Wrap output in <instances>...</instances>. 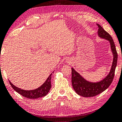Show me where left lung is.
<instances>
[{
    "label": "left lung",
    "mask_w": 122,
    "mask_h": 122,
    "mask_svg": "<svg viewBox=\"0 0 122 122\" xmlns=\"http://www.w3.org/2000/svg\"><path fill=\"white\" fill-rule=\"evenodd\" d=\"M98 26V35L102 39L108 41L110 43L111 48L113 55V60L111 70L109 73L101 81L96 82L88 81L82 77L73 68H71L72 71V85L73 89L77 94L84 97H93L101 94L105 91L111 85L113 80L115 74V69L117 61V53L114 41L106 31L99 24Z\"/></svg>",
    "instance_id": "obj_1"
}]
</instances>
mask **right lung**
<instances>
[{
    "label": "right lung",
    "mask_w": 122,
    "mask_h": 122,
    "mask_svg": "<svg viewBox=\"0 0 122 122\" xmlns=\"http://www.w3.org/2000/svg\"><path fill=\"white\" fill-rule=\"evenodd\" d=\"M54 71L52 73H53ZM52 73H51L49 77L47 78L46 81L41 86L38 88L31 90H25L20 89V88L17 87L13 85V83L9 81V83L11 85V87L15 90L16 92L19 93L20 95H22L23 96L27 98L30 99H35L38 98L43 97L48 94V92H50V90L51 87V76Z\"/></svg>",
    "instance_id": "1"
}]
</instances>
